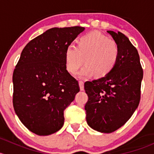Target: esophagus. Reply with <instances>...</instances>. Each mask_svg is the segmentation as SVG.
I'll return each mask as SVG.
<instances>
[{
	"mask_svg": "<svg viewBox=\"0 0 154 154\" xmlns=\"http://www.w3.org/2000/svg\"><path fill=\"white\" fill-rule=\"evenodd\" d=\"M79 86H80V88L81 91H83L84 90V82L83 80H80L79 81Z\"/></svg>",
	"mask_w": 154,
	"mask_h": 154,
	"instance_id": "34e87169",
	"label": "esophagus"
}]
</instances>
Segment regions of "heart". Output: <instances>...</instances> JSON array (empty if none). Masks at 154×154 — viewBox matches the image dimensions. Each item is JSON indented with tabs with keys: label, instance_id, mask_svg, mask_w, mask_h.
I'll return each mask as SVG.
<instances>
[{
	"label": "heart",
	"instance_id": "b5f03b06",
	"mask_svg": "<svg viewBox=\"0 0 154 154\" xmlns=\"http://www.w3.org/2000/svg\"><path fill=\"white\" fill-rule=\"evenodd\" d=\"M120 47L114 40L97 31L81 35L77 39V47L69 45L65 51V68L75 75L83 64L81 77L96 78L106 77L113 71L119 61Z\"/></svg>",
	"mask_w": 154,
	"mask_h": 154
}]
</instances>
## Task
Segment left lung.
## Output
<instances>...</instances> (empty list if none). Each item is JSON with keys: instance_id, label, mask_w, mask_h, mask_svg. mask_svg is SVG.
<instances>
[{"instance_id": "obj_1", "label": "left lung", "mask_w": 154, "mask_h": 154, "mask_svg": "<svg viewBox=\"0 0 154 154\" xmlns=\"http://www.w3.org/2000/svg\"><path fill=\"white\" fill-rule=\"evenodd\" d=\"M107 32L120 47L119 61L106 77L86 81V122L93 130L110 133L122 127L139 106L143 70L136 48L122 32Z\"/></svg>"}]
</instances>
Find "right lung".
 <instances>
[{"label":"right lung","instance_id":"right-lung-1","mask_svg":"<svg viewBox=\"0 0 154 154\" xmlns=\"http://www.w3.org/2000/svg\"><path fill=\"white\" fill-rule=\"evenodd\" d=\"M84 27L48 29L24 47L12 75L14 110L27 129L48 136L64 125V110L80 91L64 54Z\"/></svg>","mask_w":154,"mask_h":154}]
</instances>
